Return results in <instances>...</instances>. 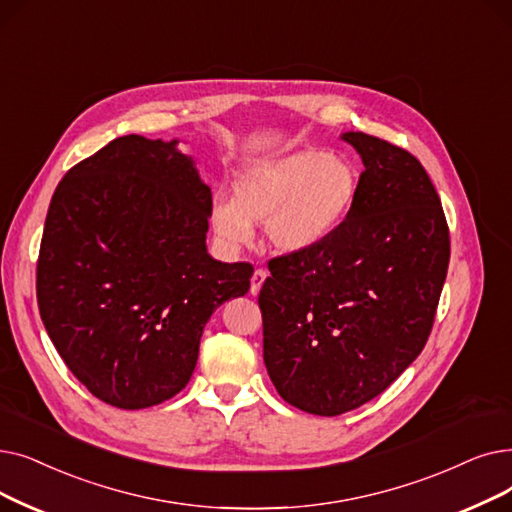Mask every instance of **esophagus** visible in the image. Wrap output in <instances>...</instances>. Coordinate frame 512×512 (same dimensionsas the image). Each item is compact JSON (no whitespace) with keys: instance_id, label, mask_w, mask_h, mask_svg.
Returning a JSON list of instances; mask_svg holds the SVG:
<instances>
[{"instance_id":"obj_1","label":"esophagus","mask_w":512,"mask_h":512,"mask_svg":"<svg viewBox=\"0 0 512 512\" xmlns=\"http://www.w3.org/2000/svg\"><path fill=\"white\" fill-rule=\"evenodd\" d=\"M265 278H268V272H265V270H255V272H253V278H251V295H257V293L261 291V286H263Z\"/></svg>"}]
</instances>
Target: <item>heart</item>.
Masks as SVG:
<instances>
[{
  "label": "heart",
  "mask_w": 512,
  "mask_h": 512,
  "mask_svg": "<svg viewBox=\"0 0 512 512\" xmlns=\"http://www.w3.org/2000/svg\"><path fill=\"white\" fill-rule=\"evenodd\" d=\"M358 194V175L339 154L299 150L257 161L232 180V201H217L211 224L230 244L247 242L253 224L282 253H303L337 232Z\"/></svg>",
  "instance_id": "1"
}]
</instances>
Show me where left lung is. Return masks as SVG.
<instances>
[{"mask_svg": "<svg viewBox=\"0 0 512 512\" xmlns=\"http://www.w3.org/2000/svg\"><path fill=\"white\" fill-rule=\"evenodd\" d=\"M364 163L343 224L276 257L263 282V362L284 402L339 416L381 395L425 347L450 263L429 175L404 148L341 136Z\"/></svg>", "mask_w": 512, "mask_h": 512, "instance_id": "obj_1", "label": "left lung"}]
</instances>
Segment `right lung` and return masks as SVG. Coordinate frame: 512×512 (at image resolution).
<instances>
[{
  "label": "right lung",
  "instance_id": "add662e5",
  "mask_svg": "<svg viewBox=\"0 0 512 512\" xmlns=\"http://www.w3.org/2000/svg\"><path fill=\"white\" fill-rule=\"evenodd\" d=\"M177 144L108 142L62 177L43 228V326L87 391L123 410L180 393L211 314L251 286L249 263L207 253L211 188Z\"/></svg>",
  "mask_w": 512,
  "mask_h": 512
}]
</instances>
